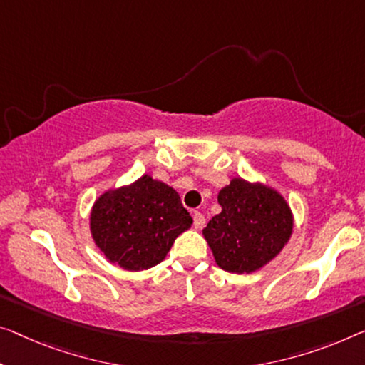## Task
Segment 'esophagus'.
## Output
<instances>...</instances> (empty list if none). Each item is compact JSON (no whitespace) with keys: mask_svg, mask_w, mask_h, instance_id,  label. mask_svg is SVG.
I'll return each mask as SVG.
<instances>
[{"mask_svg":"<svg viewBox=\"0 0 365 365\" xmlns=\"http://www.w3.org/2000/svg\"><path fill=\"white\" fill-rule=\"evenodd\" d=\"M205 222H206L205 215L200 213V211H195V213H193V226H195V230H201V227L205 226Z\"/></svg>","mask_w":365,"mask_h":365,"instance_id":"obj_1","label":"esophagus"}]
</instances>
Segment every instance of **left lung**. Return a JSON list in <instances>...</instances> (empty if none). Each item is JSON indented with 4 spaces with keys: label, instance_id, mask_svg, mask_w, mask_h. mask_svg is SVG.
I'll return each mask as SVG.
<instances>
[{
    "label": "left lung",
    "instance_id": "left-lung-1",
    "mask_svg": "<svg viewBox=\"0 0 365 365\" xmlns=\"http://www.w3.org/2000/svg\"><path fill=\"white\" fill-rule=\"evenodd\" d=\"M217 203L221 213L211 217L203 236L222 270L251 274L262 269L292 236L290 206L267 185L232 178Z\"/></svg>",
    "mask_w": 365,
    "mask_h": 365
}]
</instances>
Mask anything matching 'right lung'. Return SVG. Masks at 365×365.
Wrapping results in <instances>:
<instances>
[{
    "label": "right lung",
    "mask_w": 365,
    "mask_h": 365,
    "mask_svg": "<svg viewBox=\"0 0 365 365\" xmlns=\"http://www.w3.org/2000/svg\"><path fill=\"white\" fill-rule=\"evenodd\" d=\"M192 222L175 190L145 173L100 195L91 210L90 231L111 264L139 272L162 262Z\"/></svg>",
    "instance_id": "obj_1"
}]
</instances>
